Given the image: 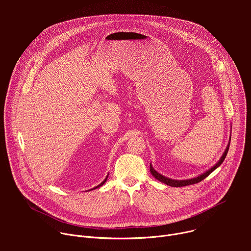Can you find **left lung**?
I'll use <instances>...</instances> for the list:
<instances>
[{
    "label": "left lung",
    "mask_w": 251,
    "mask_h": 251,
    "mask_svg": "<svg viewBox=\"0 0 251 251\" xmlns=\"http://www.w3.org/2000/svg\"><path fill=\"white\" fill-rule=\"evenodd\" d=\"M229 144H230V138H229V142H228V145L224 153V155L222 156V158L220 159V161L214 165L211 169L207 170L205 173L198 176L197 177H194V178H189V180H172V178H169L161 174H159L157 171L154 170V168L152 167V165L150 164V171H151V174L157 178V180H159L160 182L168 185V186H171V187H184V186H189V185H194V184H197V183H200L201 181H202L203 178H205L209 174H211L214 170H216L217 168H219L223 162L225 161L226 155H227V152H228V149H229Z\"/></svg>",
    "instance_id": "1"
}]
</instances>
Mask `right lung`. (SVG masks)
Here are the masks:
<instances>
[{"instance_id":"add662e5","label":"right lung","mask_w":251,"mask_h":251,"mask_svg":"<svg viewBox=\"0 0 251 251\" xmlns=\"http://www.w3.org/2000/svg\"><path fill=\"white\" fill-rule=\"evenodd\" d=\"M107 177H108V176H106V177H105V180H104V181H103V182H102V183H101V184H99V185H98V186H97V187H95V188H93V189H91V190H95V189H97V188H99V187H101V186H102V185H104V184H105V182H106V181H107Z\"/></svg>"}]
</instances>
